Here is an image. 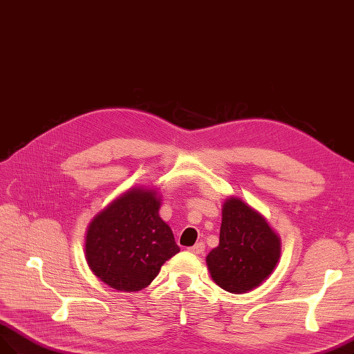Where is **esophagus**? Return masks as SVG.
<instances>
[{
    "mask_svg": "<svg viewBox=\"0 0 354 354\" xmlns=\"http://www.w3.org/2000/svg\"><path fill=\"white\" fill-rule=\"evenodd\" d=\"M204 250H205V244L204 243H196L194 247H189V252L190 253H195V254L204 253Z\"/></svg>",
    "mask_w": 354,
    "mask_h": 354,
    "instance_id": "obj_1",
    "label": "esophagus"
}]
</instances>
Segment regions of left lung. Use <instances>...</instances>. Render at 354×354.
Masks as SVG:
<instances>
[{"label": "left lung", "mask_w": 354, "mask_h": 354, "mask_svg": "<svg viewBox=\"0 0 354 354\" xmlns=\"http://www.w3.org/2000/svg\"><path fill=\"white\" fill-rule=\"evenodd\" d=\"M281 241L266 218L243 199L227 198L222 208L218 245L207 256L217 286L231 293H245L261 286L279 263Z\"/></svg>", "instance_id": "left-lung-1"}]
</instances>
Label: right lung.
I'll list each match as a JSON object with an SVG mask.
<instances>
[{
    "label": "right lung",
    "mask_w": 354,
    "mask_h": 354,
    "mask_svg": "<svg viewBox=\"0 0 354 354\" xmlns=\"http://www.w3.org/2000/svg\"><path fill=\"white\" fill-rule=\"evenodd\" d=\"M155 189L132 187L93 217L86 234V261L111 289L138 292L180 252L171 227L159 217Z\"/></svg>",
    "instance_id": "1"
}]
</instances>
